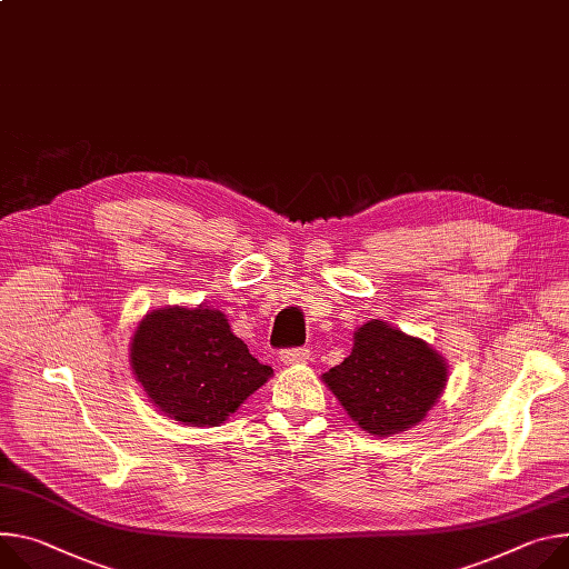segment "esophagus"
<instances>
[{
  "instance_id": "obj_1",
  "label": "esophagus",
  "mask_w": 569,
  "mask_h": 569,
  "mask_svg": "<svg viewBox=\"0 0 569 569\" xmlns=\"http://www.w3.org/2000/svg\"><path fill=\"white\" fill-rule=\"evenodd\" d=\"M281 363L283 366H297V363H308V358H311V351L306 347H297V349H286L281 351Z\"/></svg>"
}]
</instances>
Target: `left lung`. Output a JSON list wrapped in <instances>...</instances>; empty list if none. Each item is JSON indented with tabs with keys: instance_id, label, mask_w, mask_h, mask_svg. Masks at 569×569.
Instances as JSON below:
<instances>
[{
	"instance_id": "left-lung-1",
	"label": "left lung",
	"mask_w": 569,
	"mask_h": 569,
	"mask_svg": "<svg viewBox=\"0 0 569 569\" xmlns=\"http://www.w3.org/2000/svg\"><path fill=\"white\" fill-rule=\"evenodd\" d=\"M447 379L449 366L442 353L383 320L360 325L351 353L322 375L347 416L377 438L425 422Z\"/></svg>"
}]
</instances>
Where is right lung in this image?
I'll list each match as a JSON object with an SVG mask.
<instances>
[{
    "label": "right lung",
    "instance_id": "1",
    "mask_svg": "<svg viewBox=\"0 0 569 569\" xmlns=\"http://www.w3.org/2000/svg\"><path fill=\"white\" fill-rule=\"evenodd\" d=\"M129 363L151 406L190 427H220L274 375L211 306H166L131 338Z\"/></svg>",
    "mask_w": 569,
    "mask_h": 569
}]
</instances>
